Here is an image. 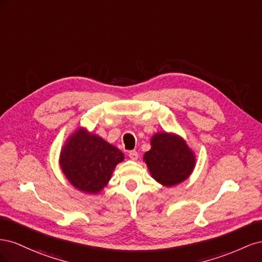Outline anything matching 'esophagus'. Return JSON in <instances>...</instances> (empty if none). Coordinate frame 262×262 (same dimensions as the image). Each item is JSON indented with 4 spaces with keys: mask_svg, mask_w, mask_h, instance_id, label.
<instances>
[{
    "mask_svg": "<svg viewBox=\"0 0 262 262\" xmlns=\"http://www.w3.org/2000/svg\"><path fill=\"white\" fill-rule=\"evenodd\" d=\"M129 157L131 158L132 161H137L138 158H139V154H138L137 150H130V152H129Z\"/></svg>",
    "mask_w": 262,
    "mask_h": 262,
    "instance_id": "obj_1",
    "label": "esophagus"
}]
</instances>
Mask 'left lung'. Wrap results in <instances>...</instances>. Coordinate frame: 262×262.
<instances>
[{
    "mask_svg": "<svg viewBox=\"0 0 262 262\" xmlns=\"http://www.w3.org/2000/svg\"><path fill=\"white\" fill-rule=\"evenodd\" d=\"M150 149L143 156L152 177L165 187L185 181L195 166V155L177 134L158 132L150 140Z\"/></svg>",
    "mask_w": 262,
    "mask_h": 262,
    "instance_id": "1",
    "label": "left lung"
}]
</instances>
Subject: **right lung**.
Wrapping results in <instances>:
<instances>
[{"instance_id":"right-lung-1","label":"right lung","mask_w":262,"mask_h":262,"mask_svg":"<svg viewBox=\"0 0 262 262\" xmlns=\"http://www.w3.org/2000/svg\"><path fill=\"white\" fill-rule=\"evenodd\" d=\"M124 156L104 139L77 129L69 137L60 153V167L71 185L86 193L96 194L112 178Z\"/></svg>"}]
</instances>
